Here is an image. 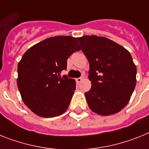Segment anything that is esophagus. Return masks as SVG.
Wrapping results in <instances>:
<instances>
[{"label":"esophagus","instance_id":"obj_1","mask_svg":"<svg viewBox=\"0 0 149 149\" xmlns=\"http://www.w3.org/2000/svg\"><path fill=\"white\" fill-rule=\"evenodd\" d=\"M82 79H83V77H79V78L76 79V81L77 83H79V82H82Z\"/></svg>","mask_w":149,"mask_h":149}]
</instances>
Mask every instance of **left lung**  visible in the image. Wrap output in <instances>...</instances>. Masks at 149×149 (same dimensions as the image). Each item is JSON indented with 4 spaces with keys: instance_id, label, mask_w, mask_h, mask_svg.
I'll use <instances>...</instances> for the list:
<instances>
[{
    "instance_id": "left-lung-1",
    "label": "left lung",
    "mask_w": 149,
    "mask_h": 149,
    "mask_svg": "<svg viewBox=\"0 0 149 149\" xmlns=\"http://www.w3.org/2000/svg\"><path fill=\"white\" fill-rule=\"evenodd\" d=\"M90 65L91 88L85 95L89 108L101 116L121 111L135 88L136 67L130 52L108 38H77Z\"/></svg>"
}]
</instances>
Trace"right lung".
<instances>
[{
    "label": "right lung",
    "instance_id": "obj_1",
    "mask_svg": "<svg viewBox=\"0 0 149 149\" xmlns=\"http://www.w3.org/2000/svg\"><path fill=\"white\" fill-rule=\"evenodd\" d=\"M70 36L49 37L31 47L18 64L17 85L23 102L36 115L52 118L64 113L76 90L73 79L64 75L67 58L80 50Z\"/></svg>",
    "mask_w": 149,
    "mask_h": 149
}]
</instances>
